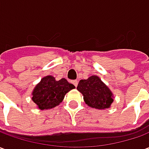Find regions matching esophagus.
<instances>
[{"instance_id": "obj_1", "label": "esophagus", "mask_w": 149, "mask_h": 149, "mask_svg": "<svg viewBox=\"0 0 149 149\" xmlns=\"http://www.w3.org/2000/svg\"><path fill=\"white\" fill-rule=\"evenodd\" d=\"M72 84H74L75 87H77V84H78V81H72Z\"/></svg>"}]
</instances>
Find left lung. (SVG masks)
Here are the masks:
<instances>
[{
	"label": "left lung",
	"instance_id": "left-lung-1",
	"mask_svg": "<svg viewBox=\"0 0 149 149\" xmlns=\"http://www.w3.org/2000/svg\"><path fill=\"white\" fill-rule=\"evenodd\" d=\"M77 90L82 93L85 104L97 109H109L113 102V95L97 76L79 81Z\"/></svg>",
	"mask_w": 149,
	"mask_h": 149
}]
</instances>
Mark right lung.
Returning a JSON list of instances; mask_svg holds the SVG:
<instances>
[{"instance_id": "right-lung-1", "label": "right lung", "mask_w": 149, "mask_h": 149, "mask_svg": "<svg viewBox=\"0 0 149 149\" xmlns=\"http://www.w3.org/2000/svg\"><path fill=\"white\" fill-rule=\"evenodd\" d=\"M74 88V85L68 83L65 78L56 81L52 76H47L34 88L32 100L39 109H50L59 105L65 94Z\"/></svg>"}]
</instances>
